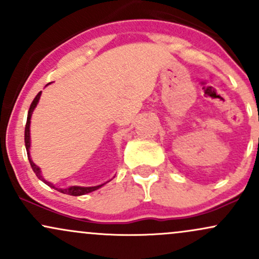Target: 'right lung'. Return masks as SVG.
Returning <instances> with one entry per match:
<instances>
[{
    "mask_svg": "<svg viewBox=\"0 0 259 259\" xmlns=\"http://www.w3.org/2000/svg\"><path fill=\"white\" fill-rule=\"evenodd\" d=\"M40 97H41V91L36 95V97H35L34 101H32V102H31L30 108H29L28 119H26V125H25V134H24V141H25L26 153H28L29 162H30V165H31L32 170H34V173L36 174V177L38 178V179H40L41 181H44V183L46 184V185H49L50 187H52V189L57 190V191L62 192V194H67V195H70V196L86 195V194H89V192H92V191H95V190H97V189H100V187H102L106 183L101 184V185H97V186H69V187H67V189H59V187H56L55 185H53L52 183H50V181H47L46 179H44L42 173H41V169L38 168L34 162H32V159H31V157H30V123H31V114H32V112H34V109L36 108V106H37V103H38V100H40ZM107 183H108V181H107Z\"/></svg>",
    "mask_w": 259,
    "mask_h": 259,
    "instance_id": "add662e5",
    "label": "right lung"
}]
</instances>
